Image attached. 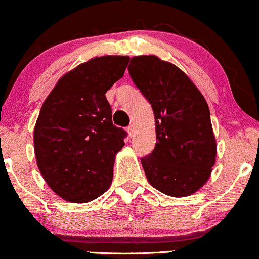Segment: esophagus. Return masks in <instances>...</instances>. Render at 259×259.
Returning <instances> with one entry per match:
<instances>
[{
    "label": "esophagus",
    "mask_w": 259,
    "mask_h": 259,
    "mask_svg": "<svg viewBox=\"0 0 259 259\" xmlns=\"http://www.w3.org/2000/svg\"><path fill=\"white\" fill-rule=\"evenodd\" d=\"M126 132L130 138H133V135H134V126H133V125H129V126L126 127Z\"/></svg>",
    "instance_id": "obj_1"
}]
</instances>
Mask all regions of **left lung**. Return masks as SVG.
<instances>
[{"label":"left lung","mask_w":259,"mask_h":259,"mask_svg":"<svg viewBox=\"0 0 259 259\" xmlns=\"http://www.w3.org/2000/svg\"><path fill=\"white\" fill-rule=\"evenodd\" d=\"M127 70L155 115L156 146L141 158L147 181L163 194L188 197L217 160L208 103L183 71L157 56H134Z\"/></svg>","instance_id":"8db88e82"}]
</instances>
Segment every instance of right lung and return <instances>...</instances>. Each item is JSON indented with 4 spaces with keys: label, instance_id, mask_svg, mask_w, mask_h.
I'll list each match as a JSON object with an SVG mask.
<instances>
[{
    "label": "right lung",
    "instance_id": "obj_1",
    "mask_svg": "<svg viewBox=\"0 0 259 259\" xmlns=\"http://www.w3.org/2000/svg\"><path fill=\"white\" fill-rule=\"evenodd\" d=\"M129 56L93 58L65 73L42 103L34 152L42 178L70 203H88L109 188L125 130L113 125L106 92L124 76Z\"/></svg>",
    "mask_w": 259,
    "mask_h": 259
}]
</instances>
